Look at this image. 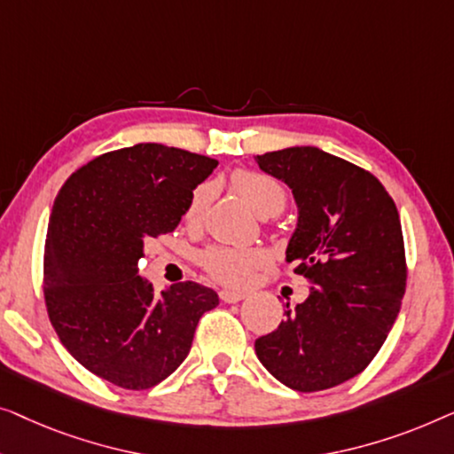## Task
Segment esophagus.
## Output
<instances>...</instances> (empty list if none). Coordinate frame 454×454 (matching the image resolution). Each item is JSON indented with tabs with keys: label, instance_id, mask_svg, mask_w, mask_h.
I'll return each instance as SVG.
<instances>
[{
	"label": "esophagus",
	"instance_id": "34e87169",
	"mask_svg": "<svg viewBox=\"0 0 454 454\" xmlns=\"http://www.w3.org/2000/svg\"><path fill=\"white\" fill-rule=\"evenodd\" d=\"M220 298L224 300L226 304H234V302H240V300L247 298L245 292H232V290H222L220 292Z\"/></svg>",
	"mask_w": 454,
	"mask_h": 454
}]
</instances>
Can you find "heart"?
I'll list each match as a JSON object with an SVG mask.
<instances>
[{"instance_id":"b5f03b06","label":"heart","mask_w":454,"mask_h":454,"mask_svg":"<svg viewBox=\"0 0 454 454\" xmlns=\"http://www.w3.org/2000/svg\"><path fill=\"white\" fill-rule=\"evenodd\" d=\"M230 184L248 203V207L259 215H276L286 207L288 193H286L284 184L265 172L236 170L230 175ZM207 200L209 187L206 184L193 191L187 212H184L187 222H197L201 218ZM263 261L265 254L259 248L247 247H212L201 254V263L209 276L218 279L220 284L234 286V288L251 282L253 271L263 265Z\"/></svg>"}]
</instances>
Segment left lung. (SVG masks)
<instances>
[{
    "label": "left lung",
    "instance_id": "obj_1",
    "mask_svg": "<svg viewBox=\"0 0 454 454\" xmlns=\"http://www.w3.org/2000/svg\"><path fill=\"white\" fill-rule=\"evenodd\" d=\"M254 160L292 189L298 222L286 261L310 284L254 352L286 387L325 391L372 362L399 315L407 279L399 212L374 175L315 145Z\"/></svg>",
    "mask_w": 454,
    "mask_h": 454
}]
</instances>
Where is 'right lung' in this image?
<instances>
[{
  "label": "right lung",
  "instance_id": "obj_1",
  "mask_svg": "<svg viewBox=\"0 0 454 454\" xmlns=\"http://www.w3.org/2000/svg\"><path fill=\"white\" fill-rule=\"evenodd\" d=\"M214 158L162 144L106 152L63 183L44 242V302L57 335L82 366L144 391L181 366L218 294L195 282L160 294L137 276L145 240L187 212Z\"/></svg>",
  "mask_w": 454,
  "mask_h": 454
}]
</instances>
